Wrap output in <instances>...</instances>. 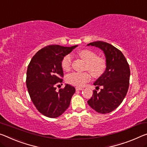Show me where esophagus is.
I'll return each mask as SVG.
<instances>
[{
	"instance_id": "esophagus-1",
	"label": "esophagus",
	"mask_w": 147,
	"mask_h": 147,
	"mask_svg": "<svg viewBox=\"0 0 147 147\" xmlns=\"http://www.w3.org/2000/svg\"><path fill=\"white\" fill-rule=\"evenodd\" d=\"M83 90V88H80V87H76V90H78V91H80V90Z\"/></svg>"
}]
</instances>
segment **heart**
I'll use <instances>...</instances> for the list:
<instances>
[{
    "mask_svg": "<svg viewBox=\"0 0 147 147\" xmlns=\"http://www.w3.org/2000/svg\"><path fill=\"white\" fill-rule=\"evenodd\" d=\"M78 55L86 62L84 69L88 70L94 77H99L104 73L106 68V61L103 57L97 56L96 53L90 50H82L78 52ZM73 56L71 54H67L63 57L61 67L65 71L71 69ZM90 74L88 72L83 73H72L67 74L66 81L72 85L83 86L90 80Z\"/></svg>",
    "mask_w": 147,
    "mask_h": 147,
    "instance_id": "b5f03b06",
    "label": "heart"
}]
</instances>
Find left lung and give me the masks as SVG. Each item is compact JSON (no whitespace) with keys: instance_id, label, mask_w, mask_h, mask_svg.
I'll list each match as a JSON object with an SVG mask.
<instances>
[{"instance_id":"8db88e82","label":"left lung","mask_w":147,"mask_h":147,"mask_svg":"<svg viewBox=\"0 0 147 147\" xmlns=\"http://www.w3.org/2000/svg\"><path fill=\"white\" fill-rule=\"evenodd\" d=\"M103 51L106 61L104 73L94 83L102 88L99 92L94 90L88 103L96 112L109 113L122 103L129 88L130 69L121 51L105 42L97 41L88 44Z\"/></svg>"}]
</instances>
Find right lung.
Returning <instances> with one entry per match:
<instances>
[{
	"label": "right lung",
	"instance_id": "obj_1",
	"mask_svg": "<svg viewBox=\"0 0 147 147\" xmlns=\"http://www.w3.org/2000/svg\"><path fill=\"white\" fill-rule=\"evenodd\" d=\"M77 46H46L36 53L28 65V92L37 110L47 117L57 118L69 107L75 88L65 84L64 88L57 92L55 86L63 82V57Z\"/></svg>",
	"mask_w": 147,
	"mask_h": 147
}]
</instances>
